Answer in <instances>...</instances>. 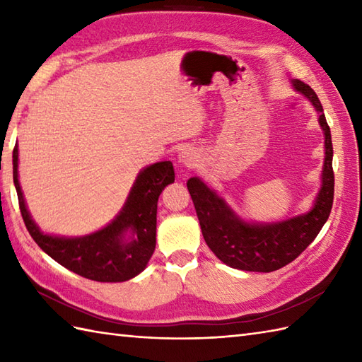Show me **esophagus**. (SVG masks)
<instances>
[{"label": "esophagus", "instance_id": "1", "mask_svg": "<svg viewBox=\"0 0 362 362\" xmlns=\"http://www.w3.org/2000/svg\"><path fill=\"white\" fill-rule=\"evenodd\" d=\"M177 163L182 168H194L197 163V153L191 148L182 149L177 156Z\"/></svg>", "mask_w": 362, "mask_h": 362}]
</instances>
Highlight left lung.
Returning a JSON list of instances; mask_svg holds the SVG:
<instances>
[{
  "instance_id": "1",
  "label": "left lung",
  "mask_w": 362,
  "mask_h": 362,
  "mask_svg": "<svg viewBox=\"0 0 362 362\" xmlns=\"http://www.w3.org/2000/svg\"><path fill=\"white\" fill-rule=\"evenodd\" d=\"M291 83L314 105L325 136L322 183L310 211L280 222L257 224L243 219L226 199L199 177H191L187 182L206 245L222 263L240 271L272 272L289 264L319 235L333 206V143L324 109L310 86L298 79H292Z\"/></svg>"
}]
</instances>
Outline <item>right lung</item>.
<instances>
[{"instance_id":"add662e5","label":"right lung","mask_w":362,"mask_h":362,"mask_svg":"<svg viewBox=\"0 0 362 362\" xmlns=\"http://www.w3.org/2000/svg\"><path fill=\"white\" fill-rule=\"evenodd\" d=\"M13 185L29 235L45 253L71 272L88 280L118 283L141 274L156 250L157 202L174 183L171 161H158L138 173L121 211L98 232L83 236L43 233L25 202L18 182V146L13 148Z\"/></svg>"}]
</instances>
